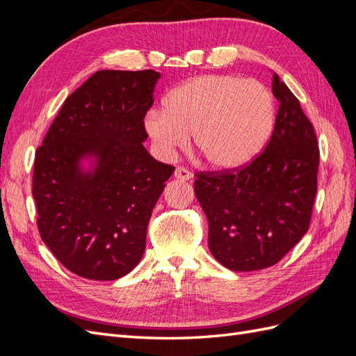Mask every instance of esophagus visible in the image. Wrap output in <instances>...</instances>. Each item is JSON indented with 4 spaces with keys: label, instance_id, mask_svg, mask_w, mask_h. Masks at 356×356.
Returning a JSON list of instances; mask_svg holds the SVG:
<instances>
[{
    "label": "esophagus",
    "instance_id": "esophagus-1",
    "mask_svg": "<svg viewBox=\"0 0 356 356\" xmlns=\"http://www.w3.org/2000/svg\"><path fill=\"white\" fill-rule=\"evenodd\" d=\"M174 177L178 178V179H182V181H188V179L193 178V174H191V172H190L188 169L178 166V168L175 169V172H174Z\"/></svg>",
    "mask_w": 356,
    "mask_h": 356
}]
</instances>
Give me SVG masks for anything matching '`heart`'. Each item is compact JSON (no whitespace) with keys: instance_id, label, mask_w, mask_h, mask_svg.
I'll use <instances>...</instances> for the list:
<instances>
[{"instance_id":"1","label":"heart","mask_w":356,"mask_h":356,"mask_svg":"<svg viewBox=\"0 0 356 356\" xmlns=\"http://www.w3.org/2000/svg\"><path fill=\"white\" fill-rule=\"evenodd\" d=\"M275 123V101L264 84L234 75H200L165 99V110L145 115L144 127L160 157L188 143L215 169H236L261 152Z\"/></svg>"}]
</instances>
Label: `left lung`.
Listing matches in <instances>:
<instances>
[{"mask_svg":"<svg viewBox=\"0 0 356 356\" xmlns=\"http://www.w3.org/2000/svg\"><path fill=\"white\" fill-rule=\"evenodd\" d=\"M272 92L279 108L261 154L239 169L196 174L209 250L234 272L281 261L309 230L316 196L319 147L314 126L277 74Z\"/></svg>","mask_w":356,"mask_h":356,"instance_id":"8db88e82","label":"left lung"}]
</instances>
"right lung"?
<instances>
[{
    "instance_id": "1",
    "label": "right lung",
    "mask_w": 356,
    "mask_h": 356,
    "mask_svg": "<svg viewBox=\"0 0 356 356\" xmlns=\"http://www.w3.org/2000/svg\"><path fill=\"white\" fill-rule=\"evenodd\" d=\"M160 74L95 72L63 102L37 148L32 196L38 232L70 272L114 281L145 251L147 225L175 168L143 143ZM83 158H92L86 171Z\"/></svg>"
}]
</instances>
